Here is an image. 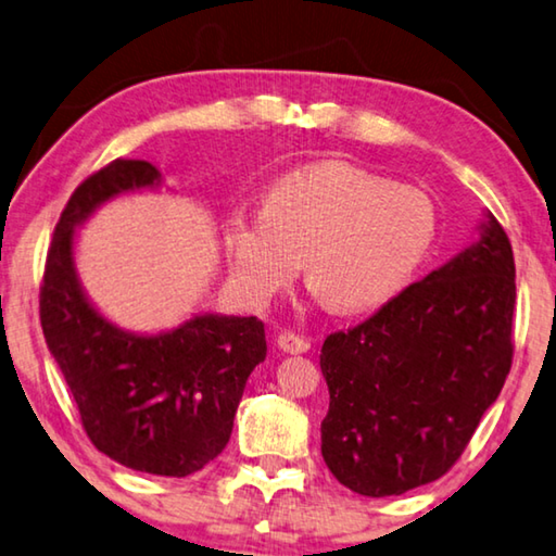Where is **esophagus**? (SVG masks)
I'll use <instances>...</instances> for the list:
<instances>
[{"instance_id":"obj_1","label":"esophagus","mask_w":556,"mask_h":556,"mask_svg":"<svg viewBox=\"0 0 556 556\" xmlns=\"http://www.w3.org/2000/svg\"><path fill=\"white\" fill-rule=\"evenodd\" d=\"M278 348L283 350V353H307L311 350V340H307L305 336H298V332L293 330H283L278 336Z\"/></svg>"}]
</instances>
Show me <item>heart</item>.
Instances as JSON below:
<instances>
[{
    "label": "heart",
    "instance_id": "b5f03b06",
    "mask_svg": "<svg viewBox=\"0 0 556 556\" xmlns=\"http://www.w3.org/2000/svg\"><path fill=\"white\" fill-rule=\"evenodd\" d=\"M438 236L430 195L370 168L328 161L278 178L263 211L228 213L224 241L236 288L263 305L307 280L336 313H367L405 290Z\"/></svg>",
    "mask_w": 556,
    "mask_h": 556
}]
</instances>
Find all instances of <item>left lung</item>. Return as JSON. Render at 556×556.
<instances>
[{"label":"left lung","instance_id":"1","mask_svg":"<svg viewBox=\"0 0 556 556\" xmlns=\"http://www.w3.org/2000/svg\"><path fill=\"white\" fill-rule=\"evenodd\" d=\"M515 255L497 220L320 350L330 407L323 459L365 497L440 480L497 400L515 357Z\"/></svg>","mask_w":556,"mask_h":556}]
</instances>
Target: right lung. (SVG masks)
<instances>
[{
  "instance_id": "obj_1",
  "label": "right lung",
  "mask_w": 556,
  "mask_h": 556,
  "mask_svg": "<svg viewBox=\"0 0 556 556\" xmlns=\"http://www.w3.org/2000/svg\"><path fill=\"white\" fill-rule=\"evenodd\" d=\"M159 181L149 161L114 159L76 186L47 251L39 320L91 445L136 472L186 477L228 445L245 380L266 361L263 320L201 315L129 336L93 311L72 266L74 228L99 203Z\"/></svg>"
}]
</instances>
